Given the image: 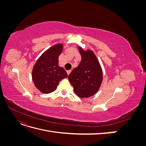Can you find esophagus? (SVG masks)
<instances>
[{"instance_id":"obj_1","label":"esophagus","mask_w":146,"mask_h":146,"mask_svg":"<svg viewBox=\"0 0 146 146\" xmlns=\"http://www.w3.org/2000/svg\"><path fill=\"white\" fill-rule=\"evenodd\" d=\"M71 72V70H68L67 71V73H68V75H69L70 74V73Z\"/></svg>"}]
</instances>
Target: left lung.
<instances>
[{
    "label": "left lung",
    "instance_id": "obj_1",
    "mask_svg": "<svg viewBox=\"0 0 146 146\" xmlns=\"http://www.w3.org/2000/svg\"><path fill=\"white\" fill-rule=\"evenodd\" d=\"M78 48L82 60L69 75L68 79L75 93L81 98H88L99 91L103 79L102 70L93 52L83 50L81 47Z\"/></svg>",
    "mask_w": 146,
    "mask_h": 146
}]
</instances>
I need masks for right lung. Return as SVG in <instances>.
Returning <instances> with one entry per match:
<instances>
[{
    "label": "right lung",
    "instance_id": "right-lung-1",
    "mask_svg": "<svg viewBox=\"0 0 146 146\" xmlns=\"http://www.w3.org/2000/svg\"><path fill=\"white\" fill-rule=\"evenodd\" d=\"M61 43L50 47L38 59L32 70V80L37 89L44 94L56 90L59 82L68 77L63 68L58 65V58L63 50Z\"/></svg>",
    "mask_w": 146,
    "mask_h": 146
}]
</instances>
